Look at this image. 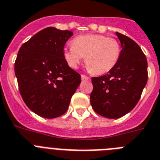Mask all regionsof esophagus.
Here are the masks:
<instances>
[{"label": "esophagus", "mask_w": 160, "mask_h": 160, "mask_svg": "<svg viewBox=\"0 0 160 160\" xmlns=\"http://www.w3.org/2000/svg\"><path fill=\"white\" fill-rule=\"evenodd\" d=\"M82 80H90V78L88 76H85V75H81Z\"/></svg>", "instance_id": "obj_1"}]
</instances>
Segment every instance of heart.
Segmentation results:
<instances>
[{
    "instance_id": "heart-1",
    "label": "heart",
    "mask_w": 160,
    "mask_h": 160,
    "mask_svg": "<svg viewBox=\"0 0 160 160\" xmlns=\"http://www.w3.org/2000/svg\"><path fill=\"white\" fill-rule=\"evenodd\" d=\"M118 41L103 34H84L72 40V46L65 48L63 57L68 64L76 68L85 56V63L95 74H105L113 69L119 59Z\"/></svg>"
}]
</instances>
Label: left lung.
I'll return each instance as SVG.
<instances>
[{
  "label": "left lung",
  "mask_w": 160,
  "mask_h": 160,
  "mask_svg": "<svg viewBox=\"0 0 160 160\" xmlns=\"http://www.w3.org/2000/svg\"><path fill=\"white\" fill-rule=\"evenodd\" d=\"M122 46L120 57L113 69L92 77L90 102L96 113L107 118H119L134 109L147 84V61L134 40L116 32Z\"/></svg>",
  "instance_id": "8db88e82"
}]
</instances>
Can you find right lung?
I'll return each mask as SVG.
<instances>
[{
  "label": "right lung",
  "instance_id": "add662e5",
  "mask_svg": "<svg viewBox=\"0 0 160 160\" xmlns=\"http://www.w3.org/2000/svg\"><path fill=\"white\" fill-rule=\"evenodd\" d=\"M72 35L69 30L47 27L22 44L17 55L14 71L21 96L30 110L45 118L66 113L81 82L63 57Z\"/></svg>",
  "mask_w": 160,
  "mask_h": 160
}]
</instances>
